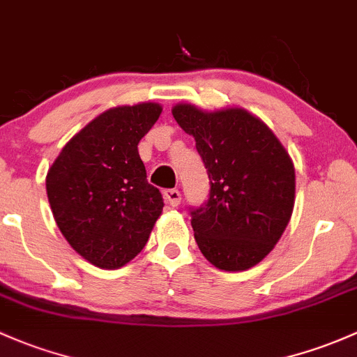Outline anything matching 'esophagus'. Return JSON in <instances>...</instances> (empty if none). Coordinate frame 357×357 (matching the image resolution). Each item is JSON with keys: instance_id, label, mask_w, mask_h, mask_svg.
<instances>
[{"instance_id": "esophagus-1", "label": "esophagus", "mask_w": 357, "mask_h": 357, "mask_svg": "<svg viewBox=\"0 0 357 357\" xmlns=\"http://www.w3.org/2000/svg\"><path fill=\"white\" fill-rule=\"evenodd\" d=\"M164 198H166V202L171 207H178L179 202H181V193H179V190H166L164 191Z\"/></svg>"}]
</instances>
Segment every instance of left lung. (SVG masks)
<instances>
[{"label":"left lung","mask_w":357,"mask_h":357,"mask_svg":"<svg viewBox=\"0 0 357 357\" xmlns=\"http://www.w3.org/2000/svg\"><path fill=\"white\" fill-rule=\"evenodd\" d=\"M172 116L193 135L210 179L207 204L190 212L198 248L220 270L255 267L277 245L294 208L296 174L287 150L241 107L207 112L176 104Z\"/></svg>","instance_id":"1"}]
</instances>
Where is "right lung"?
Instances as JSON below:
<instances>
[{
    "label": "right lung",
    "mask_w": 357,
    "mask_h": 357,
    "mask_svg": "<svg viewBox=\"0 0 357 357\" xmlns=\"http://www.w3.org/2000/svg\"><path fill=\"white\" fill-rule=\"evenodd\" d=\"M155 102L104 111L63 147L46 190L59 231L80 257L119 268L147 245L162 213V195L149 185L138 142L159 119Z\"/></svg>",
    "instance_id": "right-lung-1"
}]
</instances>
